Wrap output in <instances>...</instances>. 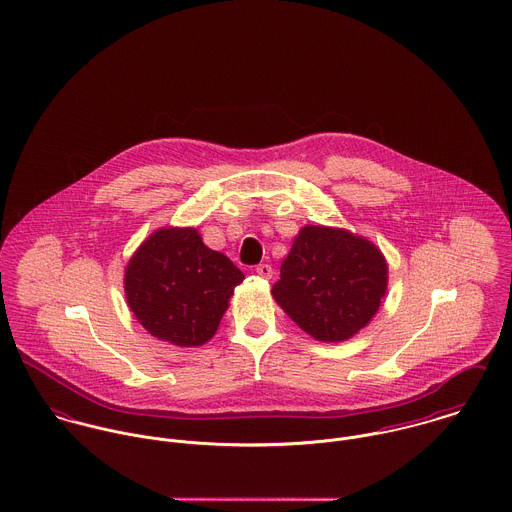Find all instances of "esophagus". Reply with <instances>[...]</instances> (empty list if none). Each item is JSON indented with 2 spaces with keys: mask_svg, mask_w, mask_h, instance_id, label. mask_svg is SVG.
<instances>
[{
  "mask_svg": "<svg viewBox=\"0 0 512 512\" xmlns=\"http://www.w3.org/2000/svg\"><path fill=\"white\" fill-rule=\"evenodd\" d=\"M254 272H256L260 278H266V280H270L272 274H274V270H272L270 264H258V266L254 268Z\"/></svg>",
  "mask_w": 512,
  "mask_h": 512,
  "instance_id": "esophagus-1",
  "label": "esophagus"
}]
</instances>
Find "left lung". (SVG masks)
<instances>
[{
	"mask_svg": "<svg viewBox=\"0 0 512 512\" xmlns=\"http://www.w3.org/2000/svg\"><path fill=\"white\" fill-rule=\"evenodd\" d=\"M388 266L365 238L327 226H305L282 262L274 297L317 341H345L380 307Z\"/></svg>",
	"mask_w": 512,
	"mask_h": 512,
	"instance_id": "1",
	"label": "left lung"
}]
</instances>
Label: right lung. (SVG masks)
Listing matches in <instances>:
<instances>
[{"instance_id": "obj_1", "label": "right lung", "mask_w": 512, "mask_h": 512, "mask_svg": "<svg viewBox=\"0 0 512 512\" xmlns=\"http://www.w3.org/2000/svg\"><path fill=\"white\" fill-rule=\"evenodd\" d=\"M244 274L207 248L195 228H161L126 268L130 309L147 331L177 347L207 343Z\"/></svg>"}]
</instances>
